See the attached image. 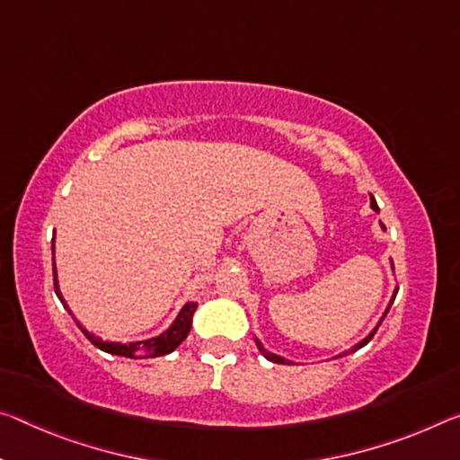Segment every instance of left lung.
Masks as SVG:
<instances>
[{
	"instance_id": "left-lung-1",
	"label": "left lung",
	"mask_w": 460,
	"mask_h": 460,
	"mask_svg": "<svg viewBox=\"0 0 460 460\" xmlns=\"http://www.w3.org/2000/svg\"><path fill=\"white\" fill-rule=\"evenodd\" d=\"M370 208H373L375 213H378V204H376V200H375V196H370ZM381 229L385 231V225H383V223H381ZM391 270H393V261H391ZM397 290H399V288L395 287V290H393V296H391V301H389V305H387V309H385V313H383V315H381V319H378V323L373 327V332H370V333H368L367 338H364V340H360L358 344H354L352 348H349L348 352L340 354V358H341V356H348V354L356 352V349H360L362 346H367L368 341L373 340V335L376 333L378 325H381V323H383V319L387 317V313H389V309H391V305H393V301H395V296H397ZM253 340H256V346H258V349H260V352H261V356H264V358H268L270 362H276V364H293V360H288V358H284V356H280V354H274V352H270V349H266V348H264V344H261L260 338H256V335H253Z\"/></svg>"
}]
</instances>
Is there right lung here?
<instances>
[{
  "label": "right lung",
  "instance_id": "right-lung-1",
  "mask_svg": "<svg viewBox=\"0 0 460 460\" xmlns=\"http://www.w3.org/2000/svg\"><path fill=\"white\" fill-rule=\"evenodd\" d=\"M53 276H55V293L57 296L61 298L63 307L69 311V315L75 319V323L79 330L84 332V335L87 340L92 341L93 346L100 348L102 352H108V354H114V356H127V358H155V356H165L176 349L181 341L188 338V333L192 330V317H194V311L199 305L196 303H186L184 307L180 309V313L173 319L172 325L167 327L165 332H162L155 338H147V340H138V341H111V340H102L98 338L93 332H87V327L77 322V317L73 315V311L69 309L67 301H65L63 295H61V288H59V276H57V264H55V237H53Z\"/></svg>",
  "mask_w": 460,
  "mask_h": 460
}]
</instances>
